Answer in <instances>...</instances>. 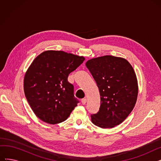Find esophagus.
I'll return each mask as SVG.
<instances>
[{
    "label": "esophagus",
    "mask_w": 161,
    "mask_h": 161,
    "mask_svg": "<svg viewBox=\"0 0 161 161\" xmlns=\"http://www.w3.org/2000/svg\"><path fill=\"white\" fill-rule=\"evenodd\" d=\"M86 102H87V99L86 98L81 99V103H82L83 105H85L86 104Z\"/></svg>",
    "instance_id": "esophagus-1"
}]
</instances>
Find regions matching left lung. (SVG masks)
Segmentation results:
<instances>
[{
  "instance_id": "8db88e82",
  "label": "left lung",
  "mask_w": 161,
  "mask_h": 161,
  "mask_svg": "<svg viewBox=\"0 0 161 161\" xmlns=\"http://www.w3.org/2000/svg\"><path fill=\"white\" fill-rule=\"evenodd\" d=\"M98 87L100 106L91 121L103 129L115 127L129 116L136 104L138 86L136 73L122 57L104 55L86 63Z\"/></svg>"
}]
</instances>
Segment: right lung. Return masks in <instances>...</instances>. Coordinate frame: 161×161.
Segmentation results:
<instances>
[{"label": "right lung", "mask_w": 161, "mask_h": 161, "mask_svg": "<svg viewBox=\"0 0 161 161\" xmlns=\"http://www.w3.org/2000/svg\"><path fill=\"white\" fill-rule=\"evenodd\" d=\"M85 60L63 51L47 50L38 55L25 74V97L33 112L49 124L65 121L79 101L74 97L69 75Z\"/></svg>", "instance_id": "right-lung-1"}]
</instances>
